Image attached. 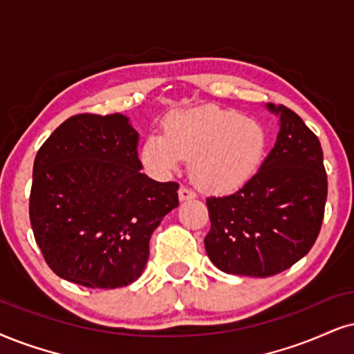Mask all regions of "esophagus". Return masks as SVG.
Masks as SVG:
<instances>
[{"mask_svg": "<svg viewBox=\"0 0 354 354\" xmlns=\"http://www.w3.org/2000/svg\"><path fill=\"white\" fill-rule=\"evenodd\" d=\"M197 195H195L194 190H190L189 187H180L178 189V198H180V202H185V200H194Z\"/></svg>", "mask_w": 354, "mask_h": 354, "instance_id": "esophagus-1", "label": "esophagus"}]
</instances>
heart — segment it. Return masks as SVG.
Listing matches in <instances>:
<instances>
[{
	"label": "heart",
	"instance_id": "b5f03b06",
	"mask_svg": "<svg viewBox=\"0 0 354 354\" xmlns=\"http://www.w3.org/2000/svg\"><path fill=\"white\" fill-rule=\"evenodd\" d=\"M266 151L268 133L259 121L205 104L170 113L164 134L154 133L144 141L141 160L156 176H167L189 159L190 177L200 189L225 194L254 176Z\"/></svg>",
	"mask_w": 354,
	"mask_h": 354
}]
</instances>
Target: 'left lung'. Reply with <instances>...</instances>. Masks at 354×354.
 I'll return each instance as SVG.
<instances>
[{
	"instance_id": "obj_1",
	"label": "left lung",
	"mask_w": 354,
	"mask_h": 354,
	"mask_svg": "<svg viewBox=\"0 0 354 354\" xmlns=\"http://www.w3.org/2000/svg\"><path fill=\"white\" fill-rule=\"evenodd\" d=\"M279 115L277 141L241 189L207 198L212 228L205 250L226 274L269 277L289 269L312 250L325 215L326 172L320 141L297 113Z\"/></svg>"
}]
</instances>
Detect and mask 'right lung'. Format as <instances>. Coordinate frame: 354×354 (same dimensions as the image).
<instances>
[{
  "label": "right lung",
  "instance_id": "add662e5",
  "mask_svg": "<svg viewBox=\"0 0 354 354\" xmlns=\"http://www.w3.org/2000/svg\"><path fill=\"white\" fill-rule=\"evenodd\" d=\"M138 131L120 113H82L37 151L29 218L37 246L59 277L116 289L141 276L152 231L178 207L177 182L141 174Z\"/></svg>",
  "mask_w": 354,
  "mask_h": 354
}]
</instances>
